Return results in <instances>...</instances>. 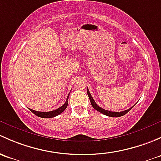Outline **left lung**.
<instances>
[{
	"mask_svg": "<svg viewBox=\"0 0 161 161\" xmlns=\"http://www.w3.org/2000/svg\"><path fill=\"white\" fill-rule=\"evenodd\" d=\"M87 94H88L89 99H90V102H91V104H92V107L94 108L95 110L98 111L99 112H101V113H102V114H104V115H107V116H109V117H120V116H122V115H125V114H126L127 112H129V111H130V109L132 108L134 106L133 105L132 108L127 109V110L123 111V112H111V111L105 110V109H103L102 108L99 107V106L95 103V102H94V100L93 99L92 94H91V93L89 92V90H88V88H87Z\"/></svg>",
	"mask_w": 161,
	"mask_h": 161,
	"instance_id": "left-lung-1",
	"label": "left lung"
}]
</instances>
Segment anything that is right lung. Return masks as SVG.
Returning <instances> with one entry per match:
<instances>
[{
	"label": "right lung",
	"instance_id": "obj_1",
	"mask_svg": "<svg viewBox=\"0 0 161 161\" xmlns=\"http://www.w3.org/2000/svg\"><path fill=\"white\" fill-rule=\"evenodd\" d=\"M68 97L69 95L67 96V98L66 100V102L64 103V105H62L61 107H59V108L56 109V110L51 111V112H37V111L32 110V109H30V111L32 113H34L35 115H36L37 116L41 117V118H46V119H49V118H53L55 117L56 115H59V114L62 113L66 108H67V105H68Z\"/></svg>",
	"mask_w": 161,
	"mask_h": 161
}]
</instances>
